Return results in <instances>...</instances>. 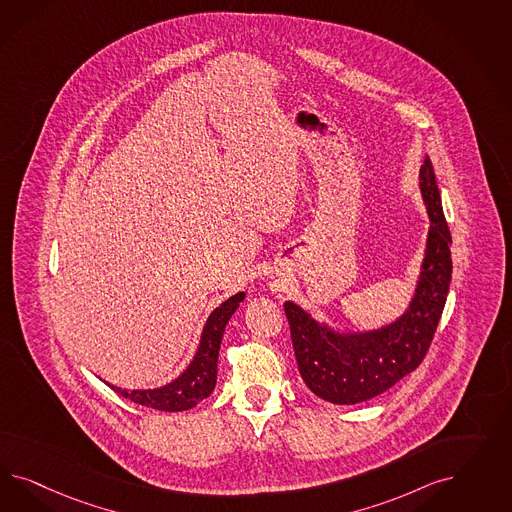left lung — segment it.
<instances>
[{"mask_svg":"<svg viewBox=\"0 0 512 512\" xmlns=\"http://www.w3.org/2000/svg\"><path fill=\"white\" fill-rule=\"evenodd\" d=\"M420 191L432 221L428 249L417 295L396 323L368 334L341 336L315 323L293 302L283 306L300 375L326 402L372 400L417 370L432 345L449 295L452 238L428 155L420 167Z\"/></svg>","mask_w":512,"mask_h":512,"instance_id":"8db88e82","label":"left lung"}]
</instances>
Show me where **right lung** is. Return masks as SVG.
I'll use <instances>...</instances> for the list:
<instances>
[{"mask_svg":"<svg viewBox=\"0 0 512 512\" xmlns=\"http://www.w3.org/2000/svg\"><path fill=\"white\" fill-rule=\"evenodd\" d=\"M242 300H244V293H238L212 311L202 330L201 345L197 355L186 372L182 373L176 381L155 390H131V392L109 383L107 385L127 400L146 405V407H154L159 411L191 409L206 396H210L216 387L217 355H219L223 330Z\"/></svg>","mask_w":512,"mask_h":512,"instance_id":"obj_1","label":"right lung"}]
</instances>
